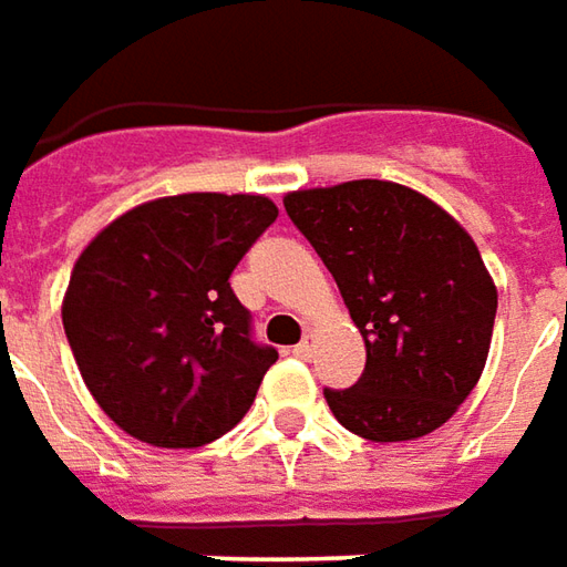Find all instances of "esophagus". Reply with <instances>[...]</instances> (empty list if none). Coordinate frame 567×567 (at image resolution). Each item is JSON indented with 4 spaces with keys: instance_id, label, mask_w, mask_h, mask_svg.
<instances>
[{
    "instance_id": "1",
    "label": "esophagus",
    "mask_w": 567,
    "mask_h": 567,
    "mask_svg": "<svg viewBox=\"0 0 567 567\" xmlns=\"http://www.w3.org/2000/svg\"><path fill=\"white\" fill-rule=\"evenodd\" d=\"M315 343H318V337H315V333H306L299 343L292 346V355H299V359H311V355H315Z\"/></svg>"
}]
</instances>
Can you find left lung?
<instances>
[{"label": "left lung", "mask_w": 567, "mask_h": 567, "mask_svg": "<svg viewBox=\"0 0 567 567\" xmlns=\"http://www.w3.org/2000/svg\"><path fill=\"white\" fill-rule=\"evenodd\" d=\"M364 337V371L324 390L346 431L399 443L431 434L487 364L496 287L474 239L427 196L390 181H349L284 196Z\"/></svg>", "instance_id": "8db88e82"}]
</instances>
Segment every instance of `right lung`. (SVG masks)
<instances>
[{
	"mask_svg": "<svg viewBox=\"0 0 567 567\" xmlns=\"http://www.w3.org/2000/svg\"><path fill=\"white\" fill-rule=\"evenodd\" d=\"M277 218L265 196L143 203L80 252L62 324L80 378L124 434L193 450L237 427L277 362L230 275Z\"/></svg>",
	"mask_w": 567,
	"mask_h": 567,
	"instance_id": "add662e5",
	"label": "right lung"
}]
</instances>
